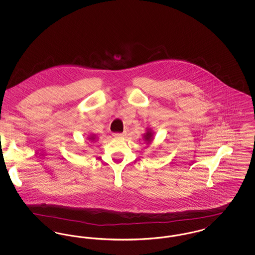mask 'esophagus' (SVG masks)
Instances as JSON below:
<instances>
[{
    "label": "esophagus",
    "mask_w": 255,
    "mask_h": 255,
    "mask_svg": "<svg viewBox=\"0 0 255 255\" xmlns=\"http://www.w3.org/2000/svg\"><path fill=\"white\" fill-rule=\"evenodd\" d=\"M126 133H115L113 135L115 136V137H122V136H124Z\"/></svg>",
    "instance_id": "obj_1"
}]
</instances>
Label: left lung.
I'll list each match as a JSON object with an SVG mask.
<instances>
[{
  "label": "left lung",
  "instance_id": "left-lung-1",
  "mask_svg": "<svg viewBox=\"0 0 255 255\" xmlns=\"http://www.w3.org/2000/svg\"><path fill=\"white\" fill-rule=\"evenodd\" d=\"M144 138H145V141H151V139L153 138L152 137V133L151 132H147L145 135H144Z\"/></svg>",
  "mask_w": 255,
  "mask_h": 255
}]
</instances>
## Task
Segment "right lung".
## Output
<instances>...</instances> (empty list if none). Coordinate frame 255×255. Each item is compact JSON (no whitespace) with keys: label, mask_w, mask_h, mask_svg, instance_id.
Masks as SVG:
<instances>
[{"label":"right lung","mask_w":255,"mask_h":255,"mask_svg":"<svg viewBox=\"0 0 255 255\" xmlns=\"http://www.w3.org/2000/svg\"><path fill=\"white\" fill-rule=\"evenodd\" d=\"M90 139H91V140H94V139H95V137H90Z\"/></svg>","instance_id":"obj_1"}]
</instances>
